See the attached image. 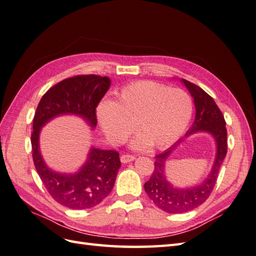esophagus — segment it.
Instances as JSON below:
<instances>
[{"instance_id":"34e87169","label":"esophagus","mask_w":256,"mask_h":256,"mask_svg":"<svg viewBox=\"0 0 256 256\" xmlns=\"http://www.w3.org/2000/svg\"><path fill=\"white\" fill-rule=\"evenodd\" d=\"M122 163H128V162H132L135 160V156L132 154H122L120 158Z\"/></svg>"}]
</instances>
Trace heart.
Segmentation results:
<instances>
[{"mask_svg": "<svg viewBox=\"0 0 256 256\" xmlns=\"http://www.w3.org/2000/svg\"><path fill=\"white\" fill-rule=\"evenodd\" d=\"M192 116V98L180 88H170L154 81L124 86L114 102L104 100L97 108L98 121L108 138L122 144L133 132L134 149L166 148L185 132Z\"/></svg>", "mask_w": 256, "mask_h": 256, "instance_id": "1", "label": "heart"}]
</instances>
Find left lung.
<instances>
[{
    "instance_id": "left-lung-1",
    "label": "left lung",
    "mask_w": 256,
    "mask_h": 256,
    "mask_svg": "<svg viewBox=\"0 0 256 256\" xmlns=\"http://www.w3.org/2000/svg\"><path fill=\"white\" fill-rule=\"evenodd\" d=\"M182 82L192 96L196 107L194 122L185 137L196 132L210 133L216 142V156L211 172L203 182L187 188L174 187L166 176V163L168 156L184 140H178L171 148L156 156L154 173L144 187L148 196L156 206L162 211L173 214L192 211L208 198L216 184L220 166L227 154L226 122L218 104L198 85L184 78H182Z\"/></svg>"
}]
</instances>
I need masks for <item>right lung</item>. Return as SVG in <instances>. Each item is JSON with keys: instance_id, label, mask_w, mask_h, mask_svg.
Wrapping results in <instances>:
<instances>
[{"instance_id": "1", "label": "right lung", "mask_w": 256, "mask_h": 256, "mask_svg": "<svg viewBox=\"0 0 256 256\" xmlns=\"http://www.w3.org/2000/svg\"><path fill=\"white\" fill-rule=\"evenodd\" d=\"M109 88L108 76H76L55 84L38 104L31 134L32 158L52 198L66 208H90L106 198L112 190L121 166L119 152L92 147L86 161L76 173H58L50 170L43 160L38 145L41 128L62 114L81 116L92 128H95L96 108Z\"/></svg>"}]
</instances>
